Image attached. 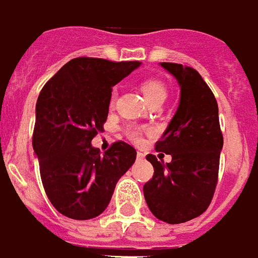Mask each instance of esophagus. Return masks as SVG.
Returning <instances> with one entry per match:
<instances>
[{"instance_id":"obj_1","label":"esophagus","mask_w":258,"mask_h":258,"mask_svg":"<svg viewBox=\"0 0 258 258\" xmlns=\"http://www.w3.org/2000/svg\"><path fill=\"white\" fill-rule=\"evenodd\" d=\"M144 159V154L143 152H137V161H143Z\"/></svg>"}]
</instances>
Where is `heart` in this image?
<instances>
[{
    "instance_id": "heart-1",
    "label": "heart",
    "mask_w": 258,
    "mask_h": 258,
    "mask_svg": "<svg viewBox=\"0 0 258 258\" xmlns=\"http://www.w3.org/2000/svg\"><path fill=\"white\" fill-rule=\"evenodd\" d=\"M142 90L143 95L146 97V100L148 103H152V101L159 100L163 101L166 99L168 96V89L166 86L163 84L162 81L159 80H154V78H150V80H146L142 82ZM111 106L114 104V96L111 97ZM127 136L131 137L133 142H140L142 140V133L143 131L140 127L136 126H131L127 127Z\"/></svg>"
}]
</instances>
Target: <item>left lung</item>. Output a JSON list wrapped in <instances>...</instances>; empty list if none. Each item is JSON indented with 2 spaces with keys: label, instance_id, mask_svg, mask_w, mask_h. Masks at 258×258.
Listing matches in <instances>:
<instances>
[{
  "label": "left lung",
  "instance_id": "left-lung-1",
  "mask_svg": "<svg viewBox=\"0 0 258 258\" xmlns=\"http://www.w3.org/2000/svg\"><path fill=\"white\" fill-rule=\"evenodd\" d=\"M161 66L180 86L176 114L155 146L157 151L172 155V162L165 165L148 154L154 176L143 191L157 219L180 224L201 216L212 202L223 135L216 97L198 71L176 63Z\"/></svg>",
  "mask_w": 258,
  "mask_h": 258
}]
</instances>
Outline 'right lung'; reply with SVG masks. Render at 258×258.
<instances>
[{"instance_id":"1","label":"right lung","mask_w":258,"mask_h":258,"mask_svg":"<svg viewBox=\"0 0 258 258\" xmlns=\"http://www.w3.org/2000/svg\"><path fill=\"white\" fill-rule=\"evenodd\" d=\"M140 64L77 57L39 93L33 148L50 204L69 219L89 220L103 213L118 180L136 161V150L126 143H114L100 155L92 139L103 131L112 86Z\"/></svg>"}]
</instances>
